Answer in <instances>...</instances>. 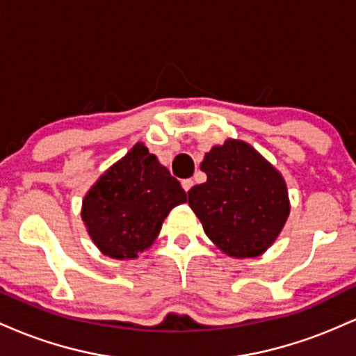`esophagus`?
Here are the masks:
<instances>
[{
    "instance_id": "esophagus-1",
    "label": "esophagus",
    "mask_w": 356,
    "mask_h": 356,
    "mask_svg": "<svg viewBox=\"0 0 356 356\" xmlns=\"http://www.w3.org/2000/svg\"><path fill=\"white\" fill-rule=\"evenodd\" d=\"M194 186V181H192V179H184L182 181V187H184V191H191V187Z\"/></svg>"
}]
</instances>
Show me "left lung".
<instances>
[{
  "mask_svg": "<svg viewBox=\"0 0 356 356\" xmlns=\"http://www.w3.org/2000/svg\"><path fill=\"white\" fill-rule=\"evenodd\" d=\"M207 181L187 192L204 232L232 257H254L275 243L289 214L284 179L246 142L212 147Z\"/></svg>",
  "mask_w": 356,
  "mask_h": 356,
  "instance_id": "left-lung-1",
  "label": "left lung"
}]
</instances>
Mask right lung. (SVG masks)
I'll return each mask as SVG.
<instances>
[{
    "label": "right lung",
    "instance_id": "1",
    "mask_svg": "<svg viewBox=\"0 0 356 356\" xmlns=\"http://www.w3.org/2000/svg\"><path fill=\"white\" fill-rule=\"evenodd\" d=\"M186 201L181 182L136 144L93 184L81 219L105 256L130 259L154 243L167 214Z\"/></svg>",
    "mask_w": 356,
    "mask_h": 356
}]
</instances>
